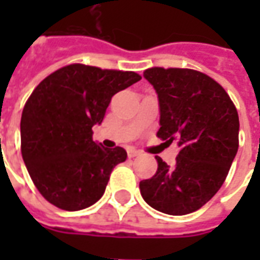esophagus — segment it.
Here are the masks:
<instances>
[{"label":"esophagus","mask_w":260,"mask_h":260,"mask_svg":"<svg viewBox=\"0 0 260 260\" xmlns=\"http://www.w3.org/2000/svg\"><path fill=\"white\" fill-rule=\"evenodd\" d=\"M136 156H139V152H138L136 149H132V147H129V149H128V157L134 158V157H136Z\"/></svg>","instance_id":"34e87169"}]
</instances>
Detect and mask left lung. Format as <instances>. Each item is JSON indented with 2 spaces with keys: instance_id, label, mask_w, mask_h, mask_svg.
I'll list each match as a JSON object with an SVG mask.
<instances>
[{
  "instance_id": "1",
  "label": "left lung",
  "mask_w": 260,
  "mask_h": 260,
  "mask_svg": "<svg viewBox=\"0 0 260 260\" xmlns=\"http://www.w3.org/2000/svg\"><path fill=\"white\" fill-rule=\"evenodd\" d=\"M145 79L157 93L163 141L178 139L174 167L161 158L139 184L149 206L171 216L201 209L223 185L238 152L240 119L234 103L210 76L181 68H150Z\"/></svg>"
}]
</instances>
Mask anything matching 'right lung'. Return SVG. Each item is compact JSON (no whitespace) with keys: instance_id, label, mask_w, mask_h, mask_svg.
Instances as JSON below:
<instances>
[{"instance_id":"obj_1","label":"right lung","mask_w":260,"mask_h":260,"mask_svg":"<svg viewBox=\"0 0 260 260\" xmlns=\"http://www.w3.org/2000/svg\"><path fill=\"white\" fill-rule=\"evenodd\" d=\"M141 80L135 72L72 64L42 80L20 119L22 157L31 181L50 203L68 212L94 205L110 174L126 160L122 147L93 141L111 97Z\"/></svg>"}]
</instances>
